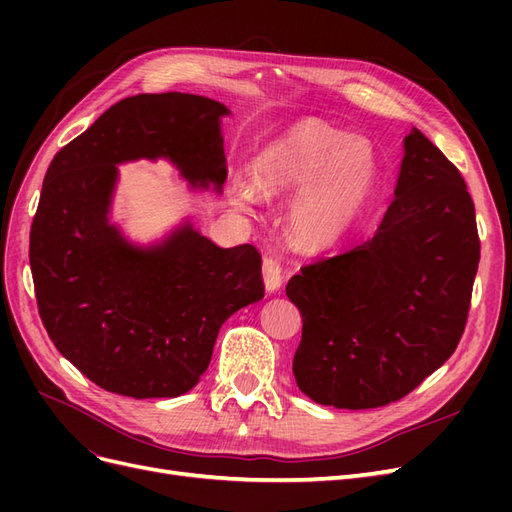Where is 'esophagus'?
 <instances>
[{
	"instance_id": "esophagus-1",
	"label": "esophagus",
	"mask_w": 512,
	"mask_h": 512,
	"mask_svg": "<svg viewBox=\"0 0 512 512\" xmlns=\"http://www.w3.org/2000/svg\"><path fill=\"white\" fill-rule=\"evenodd\" d=\"M262 277H265V288L269 292L280 290L284 282V262L280 256H267L265 265H262Z\"/></svg>"
}]
</instances>
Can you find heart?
I'll return each mask as SVG.
<instances>
[{
	"mask_svg": "<svg viewBox=\"0 0 512 512\" xmlns=\"http://www.w3.org/2000/svg\"><path fill=\"white\" fill-rule=\"evenodd\" d=\"M378 153L367 138L348 136L305 119L277 136L252 162L254 188L286 194L302 188L290 207V230L305 245L337 241L376 190Z\"/></svg>",
	"mask_w": 512,
	"mask_h": 512,
	"instance_id": "b5f03b06",
	"label": "heart"
}]
</instances>
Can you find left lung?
I'll return each instance as SVG.
<instances>
[{"instance_id":"1","label":"left lung","mask_w":512,"mask_h":512,"mask_svg":"<svg viewBox=\"0 0 512 512\" xmlns=\"http://www.w3.org/2000/svg\"><path fill=\"white\" fill-rule=\"evenodd\" d=\"M404 149L374 239L301 267L286 286L303 316L294 380L322 406L367 410L406 397L466 329L480 260L468 185L421 130Z\"/></svg>"}]
</instances>
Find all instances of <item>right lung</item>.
I'll return each mask as SVG.
<instances>
[{
    "mask_svg": "<svg viewBox=\"0 0 512 512\" xmlns=\"http://www.w3.org/2000/svg\"><path fill=\"white\" fill-rule=\"evenodd\" d=\"M220 102L138 94L57 151L29 232L38 312L66 359L100 389L179 397L209 367L222 324L265 297L254 245L218 247L190 224L136 247L108 222L117 164L168 158L192 188L226 181Z\"/></svg>",
    "mask_w": 512,
    "mask_h": 512,
    "instance_id": "add662e5",
    "label": "right lung"
}]
</instances>
